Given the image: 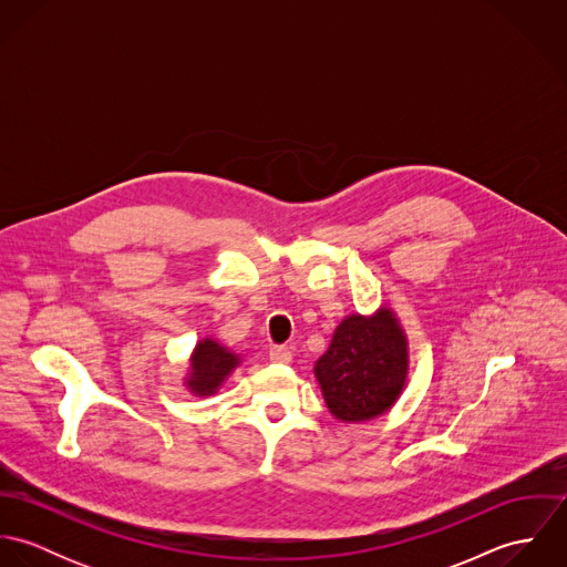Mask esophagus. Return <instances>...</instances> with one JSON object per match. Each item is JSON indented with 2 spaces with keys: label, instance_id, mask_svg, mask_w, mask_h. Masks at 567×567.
<instances>
[{
  "label": "esophagus",
  "instance_id": "1",
  "mask_svg": "<svg viewBox=\"0 0 567 567\" xmlns=\"http://www.w3.org/2000/svg\"><path fill=\"white\" fill-rule=\"evenodd\" d=\"M268 355L277 364H290V360H292V351L288 347H272Z\"/></svg>",
  "mask_w": 567,
  "mask_h": 567
}]
</instances>
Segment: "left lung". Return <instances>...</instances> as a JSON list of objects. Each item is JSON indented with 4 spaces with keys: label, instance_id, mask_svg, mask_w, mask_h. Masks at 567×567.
I'll use <instances>...</instances> for the list:
<instances>
[{
    "label": "left lung",
    "instance_id": "obj_1",
    "mask_svg": "<svg viewBox=\"0 0 567 567\" xmlns=\"http://www.w3.org/2000/svg\"><path fill=\"white\" fill-rule=\"evenodd\" d=\"M408 336L393 308L349 315L315 364L324 405L342 423H362L389 412L408 382Z\"/></svg>",
    "mask_w": 567,
    "mask_h": 567
}]
</instances>
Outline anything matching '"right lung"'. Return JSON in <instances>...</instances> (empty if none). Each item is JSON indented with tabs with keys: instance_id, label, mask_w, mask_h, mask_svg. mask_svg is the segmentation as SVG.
Here are the masks:
<instances>
[{
	"instance_id": "add662e5",
	"label": "right lung",
	"mask_w": 567,
	"mask_h": 567,
	"mask_svg": "<svg viewBox=\"0 0 567 567\" xmlns=\"http://www.w3.org/2000/svg\"><path fill=\"white\" fill-rule=\"evenodd\" d=\"M240 362L243 358L223 342H218L216 338H203L196 342L189 355V367L183 378V386L194 398H212L240 367Z\"/></svg>"
}]
</instances>
